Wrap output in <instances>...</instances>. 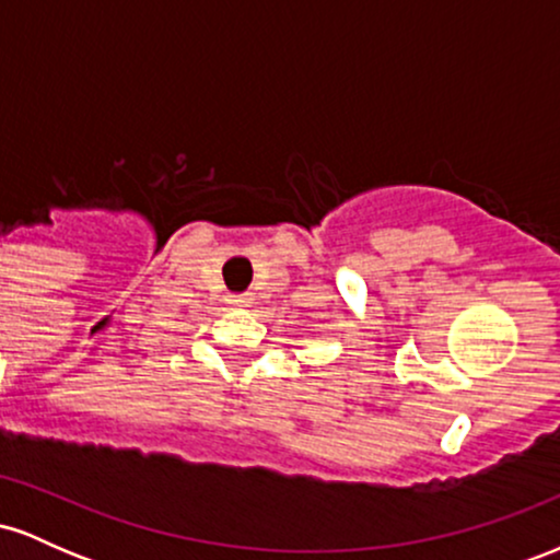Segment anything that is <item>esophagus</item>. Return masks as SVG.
I'll return each instance as SVG.
<instances>
[{"instance_id": "34e87169", "label": "esophagus", "mask_w": 560, "mask_h": 560, "mask_svg": "<svg viewBox=\"0 0 560 560\" xmlns=\"http://www.w3.org/2000/svg\"><path fill=\"white\" fill-rule=\"evenodd\" d=\"M229 302L234 307H247L249 305V294H231Z\"/></svg>"}]
</instances>
